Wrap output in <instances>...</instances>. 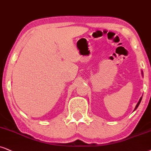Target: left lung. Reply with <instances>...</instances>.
<instances>
[{
	"mask_svg": "<svg viewBox=\"0 0 151 151\" xmlns=\"http://www.w3.org/2000/svg\"><path fill=\"white\" fill-rule=\"evenodd\" d=\"M142 74H143V72H142ZM141 99H142V97H141V98H140V99H139V102H138V103H137V106H136V107H135V109H134V111H135L136 109H137V108H138V106H139V104H140V103H141Z\"/></svg>",
	"mask_w": 151,
	"mask_h": 151,
	"instance_id": "left-lung-1",
	"label": "left lung"
}]
</instances>
